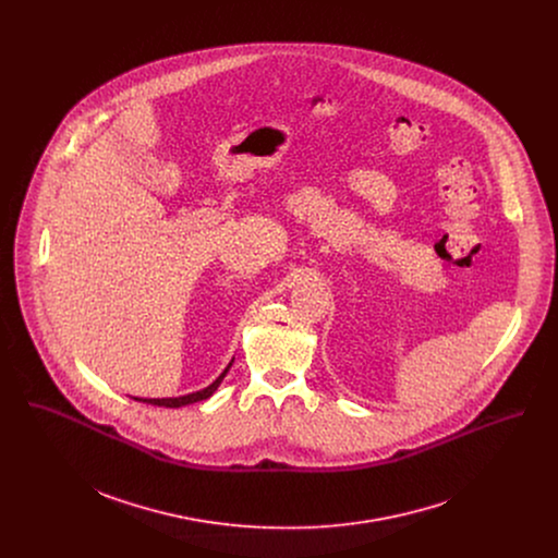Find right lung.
I'll use <instances>...</instances> for the list:
<instances>
[{
  "label": "right lung",
  "instance_id": "obj_1",
  "mask_svg": "<svg viewBox=\"0 0 558 558\" xmlns=\"http://www.w3.org/2000/svg\"><path fill=\"white\" fill-rule=\"evenodd\" d=\"M232 363H234V359L228 363V367L221 372V376L213 383V385H208L206 389H202V391H195V393H189V396H180V398H133L135 401H144V403H153V405H162V408H180V405H189V403H195V401H204V399L210 398L217 389H219V385L223 383V378H226V374L230 372V367H232Z\"/></svg>",
  "mask_w": 558,
  "mask_h": 558
}]
</instances>
